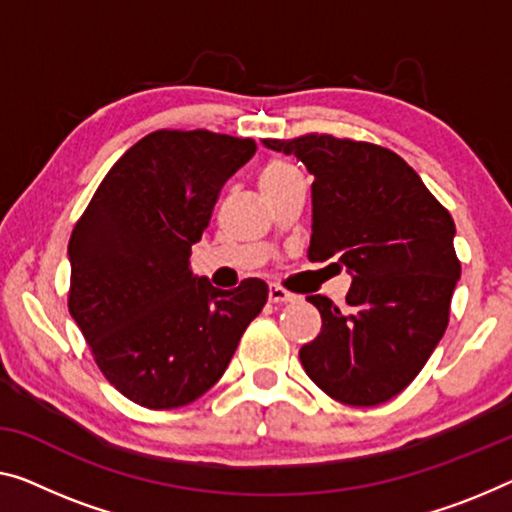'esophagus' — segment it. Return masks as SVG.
I'll use <instances>...</instances> for the list:
<instances>
[{"instance_id": "esophagus-1", "label": "esophagus", "mask_w": 512, "mask_h": 512, "mask_svg": "<svg viewBox=\"0 0 512 512\" xmlns=\"http://www.w3.org/2000/svg\"><path fill=\"white\" fill-rule=\"evenodd\" d=\"M269 301L271 303H296V301H299V296L287 292V289H282L278 285H271L269 287Z\"/></svg>"}]
</instances>
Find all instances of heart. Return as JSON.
<instances>
[{
	"label": "heart",
	"instance_id": "1",
	"mask_svg": "<svg viewBox=\"0 0 512 512\" xmlns=\"http://www.w3.org/2000/svg\"><path fill=\"white\" fill-rule=\"evenodd\" d=\"M299 177V170L289 163L285 158H271L269 163L264 165L262 174H259V183H262V190L266 188H273V186H280V183H285L289 179Z\"/></svg>",
	"mask_w": 512,
	"mask_h": 512
}]
</instances>
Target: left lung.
Returning a JSON list of instances; mask_svg holds the SVG:
<instances>
[{
  "mask_svg": "<svg viewBox=\"0 0 512 512\" xmlns=\"http://www.w3.org/2000/svg\"><path fill=\"white\" fill-rule=\"evenodd\" d=\"M312 181L310 262L347 266V310L308 296L322 331L301 347L308 377L352 407L404 391L439 345L460 278L451 213L395 151L329 133L264 140Z\"/></svg>",
  "mask_w": 512,
  "mask_h": 512,
  "instance_id": "left-lung-1",
  "label": "left lung"
}]
</instances>
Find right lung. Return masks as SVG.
Returning <instances> with one entry per match:
<instances>
[{
  "label": "right lung",
  "instance_id": "obj_1",
  "mask_svg": "<svg viewBox=\"0 0 512 512\" xmlns=\"http://www.w3.org/2000/svg\"><path fill=\"white\" fill-rule=\"evenodd\" d=\"M253 137L154 131L105 174L68 241V312L103 377L147 409L204 395L230 365L269 289H216L188 269L225 181Z\"/></svg>",
  "mask_w": 512,
  "mask_h": 512
}]
</instances>
